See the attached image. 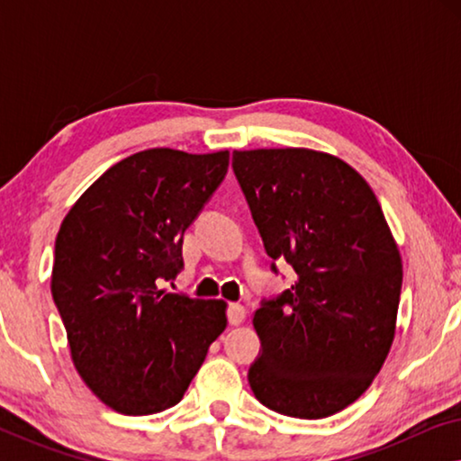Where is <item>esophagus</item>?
<instances>
[{"instance_id":"esophagus-1","label":"esophagus","mask_w":461,"mask_h":461,"mask_svg":"<svg viewBox=\"0 0 461 461\" xmlns=\"http://www.w3.org/2000/svg\"><path fill=\"white\" fill-rule=\"evenodd\" d=\"M229 323L230 325H241L245 317H248V311H245L243 304H229Z\"/></svg>"}]
</instances>
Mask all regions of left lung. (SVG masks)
Segmentation results:
<instances>
[{"label":"left lung","mask_w":461,"mask_h":461,"mask_svg":"<svg viewBox=\"0 0 461 461\" xmlns=\"http://www.w3.org/2000/svg\"><path fill=\"white\" fill-rule=\"evenodd\" d=\"M232 169L267 254L298 275L254 312L262 355L249 386L276 413L330 418L371 386L393 346L399 245L371 186L338 157L232 150Z\"/></svg>","instance_id":"8db88e82"}]
</instances>
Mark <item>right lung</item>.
Wrapping results in <instances>:
<instances>
[{
    "mask_svg": "<svg viewBox=\"0 0 461 461\" xmlns=\"http://www.w3.org/2000/svg\"><path fill=\"white\" fill-rule=\"evenodd\" d=\"M229 169V150L149 149L106 169L62 220L52 298L75 369L125 415L174 407L226 330V302L161 289L182 237Z\"/></svg>",
    "mask_w": 461,
    "mask_h": 461,
    "instance_id": "add662e5",
    "label": "right lung"
}]
</instances>
